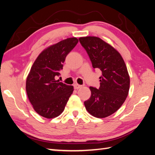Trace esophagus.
Masks as SVG:
<instances>
[{"label":"esophagus","mask_w":155,"mask_h":155,"mask_svg":"<svg viewBox=\"0 0 155 155\" xmlns=\"http://www.w3.org/2000/svg\"><path fill=\"white\" fill-rule=\"evenodd\" d=\"M81 87H82V85H78V83H75V84H74V87L75 90H78V89L81 88Z\"/></svg>","instance_id":"1"}]
</instances>
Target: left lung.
<instances>
[{"mask_svg": "<svg viewBox=\"0 0 155 155\" xmlns=\"http://www.w3.org/2000/svg\"><path fill=\"white\" fill-rule=\"evenodd\" d=\"M94 69L102 72L98 89L90 87L91 96L84 102L85 108L96 117H108L124 103L130 87V78L122 56L114 48L97 37L80 38Z\"/></svg>", "mask_w": 155, "mask_h": 155, "instance_id": "left-lung-1", "label": "left lung"}]
</instances>
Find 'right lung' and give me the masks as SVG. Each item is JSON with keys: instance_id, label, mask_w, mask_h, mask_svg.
<instances>
[{"instance_id": "obj_1", "label": "right lung", "mask_w": 155, "mask_h": 155, "mask_svg": "<svg viewBox=\"0 0 155 155\" xmlns=\"http://www.w3.org/2000/svg\"><path fill=\"white\" fill-rule=\"evenodd\" d=\"M78 41L70 38L51 46L41 52L31 68L26 82L28 98L34 110L46 118L61 114L74 90L72 85L56 81L55 77Z\"/></svg>"}]
</instances>
